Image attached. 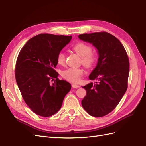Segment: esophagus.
Wrapping results in <instances>:
<instances>
[{
    "label": "esophagus",
    "instance_id": "1",
    "mask_svg": "<svg viewBox=\"0 0 146 146\" xmlns=\"http://www.w3.org/2000/svg\"><path fill=\"white\" fill-rule=\"evenodd\" d=\"M72 88H77L78 87H80V86H79L78 85H77V84H72Z\"/></svg>",
    "mask_w": 146,
    "mask_h": 146
}]
</instances>
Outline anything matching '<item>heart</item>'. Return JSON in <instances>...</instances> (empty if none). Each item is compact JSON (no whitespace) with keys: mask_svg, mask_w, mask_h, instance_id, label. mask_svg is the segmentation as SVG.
I'll list each match as a JSON object with an SVG mask.
<instances>
[{"mask_svg":"<svg viewBox=\"0 0 146 146\" xmlns=\"http://www.w3.org/2000/svg\"><path fill=\"white\" fill-rule=\"evenodd\" d=\"M73 50L82 57V62L86 67L90 68L93 66L96 61V56L92 53V48L89 45L83 42H78L75 44ZM65 56L63 52H60L56 57L58 64H62L64 62ZM83 74V70L80 68H69L61 72L63 77L70 82L77 83L80 81Z\"/></svg>","mask_w":146,"mask_h":146,"instance_id":"b5f03b06","label":"heart"}]
</instances>
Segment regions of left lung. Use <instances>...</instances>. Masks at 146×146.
Instances as JSON below:
<instances>
[{
	"mask_svg": "<svg viewBox=\"0 0 146 146\" xmlns=\"http://www.w3.org/2000/svg\"><path fill=\"white\" fill-rule=\"evenodd\" d=\"M81 40L92 44L98 50V61L83 88L86 95L82 100L84 110L94 117L107 115L116 107L127 89L129 60L124 47L109 33L95 32L78 35Z\"/></svg>",
	"mask_w": 146,
	"mask_h": 146,
	"instance_id": "left-lung-1",
	"label": "left lung"
}]
</instances>
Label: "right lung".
<instances>
[{
	"label": "right lung",
	"mask_w": 146,
	"mask_h": 146,
	"mask_svg": "<svg viewBox=\"0 0 146 146\" xmlns=\"http://www.w3.org/2000/svg\"><path fill=\"white\" fill-rule=\"evenodd\" d=\"M71 39L72 36L39 34L29 39L17 56V86L25 103L39 116L49 117L58 112L71 89L69 82L57 78L54 69L58 53ZM51 80H54L53 84Z\"/></svg>",
	"instance_id": "right-lung-1"
}]
</instances>
